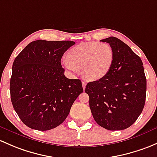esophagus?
Instances as JSON below:
<instances>
[{
    "mask_svg": "<svg viewBox=\"0 0 157 157\" xmlns=\"http://www.w3.org/2000/svg\"><path fill=\"white\" fill-rule=\"evenodd\" d=\"M82 86H83V90H85L86 86V82H84V81H82Z\"/></svg>",
    "mask_w": 157,
    "mask_h": 157,
    "instance_id": "obj_1",
    "label": "esophagus"
}]
</instances>
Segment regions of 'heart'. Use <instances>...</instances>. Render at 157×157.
<instances>
[{"label": "heart", "instance_id": "b5f03b06", "mask_svg": "<svg viewBox=\"0 0 157 157\" xmlns=\"http://www.w3.org/2000/svg\"><path fill=\"white\" fill-rule=\"evenodd\" d=\"M62 59V65L73 75L80 69L86 80L94 81L105 77L113 62V50L107 43L84 42L73 47Z\"/></svg>", "mask_w": 157, "mask_h": 157}]
</instances>
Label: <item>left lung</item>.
<instances>
[{"mask_svg":"<svg viewBox=\"0 0 157 157\" xmlns=\"http://www.w3.org/2000/svg\"><path fill=\"white\" fill-rule=\"evenodd\" d=\"M113 62L104 77L90 82L85 92L90 96L94 120L106 129H126L142 112L146 98L147 80L141 59L120 39L110 37Z\"/></svg>","mask_w":157,"mask_h":157,"instance_id":"1","label":"left lung"}]
</instances>
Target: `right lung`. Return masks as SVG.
<instances>
[{
	"label": "right lung",
	"mask_w": 157,
	"mask_h": 157,
	"mask_svg": "<svg viewBox=\"0 0 157 157\" xmlns=\"http://www.w3.org/2000/svg\"><path fill=\"white\" fill-rule=\"evenodd\" d=\"M70 40H37L15 59L10 84L14 110L32 129L47 131L62 124L78 95L83 92L79 79H68L61 59L74 45Z\"/></svg>",
	"instance_id": "add662e5"
}]
</instances>
